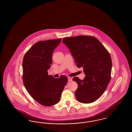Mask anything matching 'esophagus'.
<instances>
[{"label": "esophagus", "mask_w": 132, "mask_h": 132, "mask_svg": "<svg viewBox=\"0 0 132 132\" xmlns=\"http://www.w3.org/2000/svg\"><path fill=\"white\" fill-rule=\"evenodd\" d=\"M68 80L69 82H71L72 80V78L71 77H68Z\"/></svg>", "instance_id": "34e87169"}]
</instances>
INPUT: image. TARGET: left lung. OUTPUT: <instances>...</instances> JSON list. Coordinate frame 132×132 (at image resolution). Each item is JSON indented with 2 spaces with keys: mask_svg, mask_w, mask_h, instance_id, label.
<instances>
[{
  "mask_svg": "<svg viewBox=\"0 0 132 132\" xmlns=\"http://www.w3.org/2000/svg\"><path fill=\"white\" fill-rule=\"evenodd\" d=\"M63 44L69 49L78 68L82 67L84 80L74 77L78 85L75 96L78 101L90 103L98 99L111 79L112 60L101 42L92 36H79L64 38Z\"/></svg>",
  "mask_w": 132,
  "mask_h": 132,
  "instance_id": "1",
  "label": "left lung"
}]
</instances>
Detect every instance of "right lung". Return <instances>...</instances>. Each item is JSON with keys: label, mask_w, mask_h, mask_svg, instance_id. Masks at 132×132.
Here are the masks:
<instances>
[{"label": "right lung", "mask_w": 132, "mask_h": 132, "mask_svg": "<svg viewBox=\"0 0 132 132\" xmlns=\"http://www.w3.org/2000/svg\"><path fill=\"white\" fill-rule=\"evenodd\" d=\"M61 39L38 42L26 52L23 60V81L26 89L35 101L45 106L59 102L68 81L65 76L54 78L47 72L52 62V53Z\"/></svg>", "instance_id": "add662e5"}]
</instances>
